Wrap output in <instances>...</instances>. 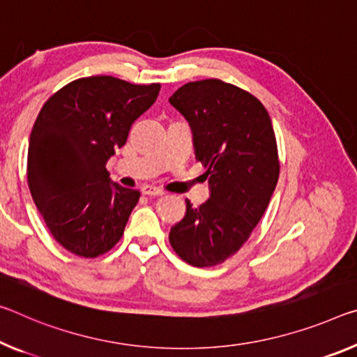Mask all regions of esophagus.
<instances>
[{
    "instance_id": "34e87169",
    "label": "esophagus",
    "mask_w": 357,
    "mask_h": 357,
    "mask_svg": "<svg viewBox=\"0 0 357 357\" xmlns=\"http://www.w3.org/2000/svg\"><path fill=\"white\" fill-rule=\"evenodd\" d=\"M141 192H143L144 195H163L165 194V190L160 189V188H155V185H149L146 184L141 188Z\"/></svg>"
}]
</instances>
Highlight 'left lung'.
<instances>
[{"mask_svg": "<svg viewBox=\"0 0 357 357\" xmlns=\"http://www.w3.org/2000/svg\"><path fill=\"white\" fill-rule=\"evenodd\" d=\"M168 101L189 122L209 188L200 206L185 200L169 243L188 264L213 267L245 245L273 195L280 176L273 126L256 97L219 79L184 84Z\"/></svg>", "mask_w": 357, "mask_h": 357, "instance_id": "obj_1", "label": "left lung"}]
</instances>
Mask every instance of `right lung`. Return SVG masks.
<instances>
[{
    "label": "right lung",
    "instance_id": "obj_1",
    "mask_svg": "<svg viewBox=\"0 0 357 357\" xmlns=\"http://www.w3.org/2000/svg\"><path fill=\"white\" fill-rule=\"evenodd\" d=\"M158 92L160 84L82 77L39 112L28 144V185L50 234L76 256L97 257L121 240L139 190L112 183L106 163Z\"/></svg>",
    "mask_w": 357,
    "mask_h": 357
}]
</instances>
